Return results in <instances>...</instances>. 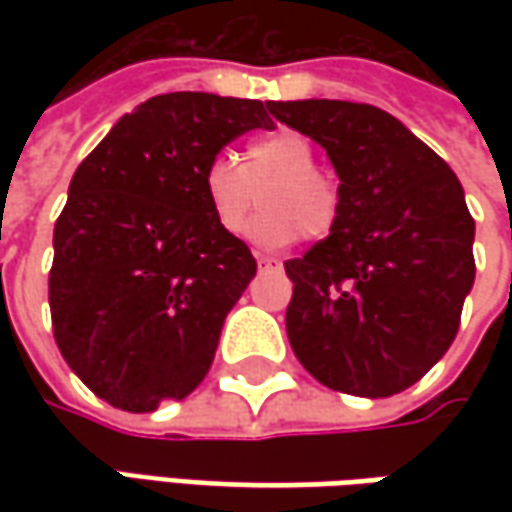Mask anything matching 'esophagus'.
Returning <instances> with one entry per match:
<instances>
[{
	"mask_svg": "<svg viewBox=\"0 0 512 512\" xmlns=\"http://www.w3.org/2000/svg\"><path fill=\"white\" fill-rule=\"evenodd\" d=\"M256 265H259V270H273V267H282V262L273 256H265V253H256Z\"/></svg>",
	"mask_w": 512,
	"mask_h": 512,
	"instance_id": "esophagus-1",
	"label": "esophagus"
}]
</instances>
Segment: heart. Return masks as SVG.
Here are the masks:
<instances>
[{"mask_svg":"<svg viewBox=\"0 0 512 512\" xmlns=\"http://www.w3.org/2000/svg\"><path fill=\"white\" fill-rule=\"evenodd\" d=\"M319 156L310 139L296 130H273L247 145L242 162L219 153L202 170V193L225 233H242L265 193V213L247 227L262 247H285L299 233L325 239L342 216L339 182L316 168Z\"/></svg>","mask_w":512,"mask_h":512,"instance_id":"heart-1","label":"heart"}]
</instances>
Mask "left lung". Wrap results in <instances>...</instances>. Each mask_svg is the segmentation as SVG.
I'll use <instances>...</instances> for the list:
<instances>
[{
  "label": "left lung",
  "instance_id": "left-lung-1",
  "mask_svg": "<svg viewBox=\"0 0 512 512\" xmlns=\"http://www.w3.org/2000/svg\"><path fill=\"white\" fill-rule=\"evenodd\" d=\"M327 150L342 179V216L302 259L287 339L330 390L384 399L447 353L476 279V222L442 156L390 113L336 99L267 102Z\"/></svg>",
  "mask_w": 512,
  "mask_h": 512
}]
</instances>
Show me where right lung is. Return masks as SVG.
Listing matches in <instances>:
<instances>
[{
  "mask_svg": "<svg viewBox=\"0 0 512 512\" xmlns=\"http://www.w3.org/2000/svg\"><path fill=\"white\" fill-rule=\"evenodd\" d=\"M267 105L162 93L122 116L70 179L53 227L50 322L68 367L119 410L150 413L207 376L256 259L216 225L202 170Z\"/></svg>",
  "mask_w": 512,
  "mask_h": 512,
  "instance_id": "right-lung-1",
  "label": "right lung"
}]
</instances>
